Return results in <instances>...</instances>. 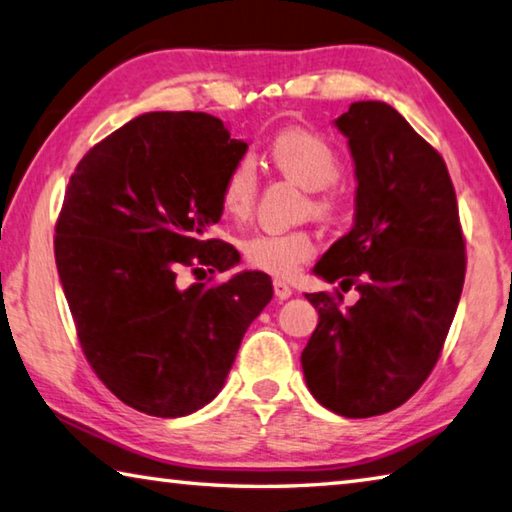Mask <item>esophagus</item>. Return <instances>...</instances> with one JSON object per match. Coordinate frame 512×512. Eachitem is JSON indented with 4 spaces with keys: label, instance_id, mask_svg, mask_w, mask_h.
Listing matches in <instances>:
<instances>
[{
    "label": "esophagus",
    "instance_id": "esophagus-1",
    "mask_svg": "<svg viewBox=\"0 0 512 512\" xmlns=\"http://www.w3.org/2000/svg\"><path fill=\"white\" fill-rule=\"evenodd\" d=\"M274 294L283 301V299H290L294 290H292V285H288L285 281H274Z\"/></svg>",
    "mask_w": 512,
    "mask_h": 512
}]
</instances>
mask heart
<instances>
[{"instance_id": "heart-1", "label": "heart", "mask_w": 512, "mask_h": 512, "mask_svg": "<svg viewBox=\"0 0 512 512\" xmlns=\"http://www.w3.org/2000/svg\"><path fill=\"white\" fill-rule=\"evenodd\" d=\"M272 164L310 191L308 211L321 220H333L342 211V195L333 184L342 175V155L326 137L292 128L276 134L270 143ZM258 197V170L251 157H240L222 179L220 200L233 218H247ZM317 245L306 229L258 231L242 240L247 265L276 279H290L303 263L315 256Z\"/></svg>"}]
</instances>
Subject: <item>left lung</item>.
<instances>
[{
    "label": "left lung",
    "mask_w": 512,
    "mask_h": 512,
    "mask_svg": "<svg viewBox=\"0 0 512 512\" xmlns=\"http://www.w3.org/2000/svg\"><path fill=\"white\" fill-rule=\"evenodd\" d=\"M357 175L355 227L315 265L360 292L306 294L319 324L301 353L308 389L346 418L387 414L441 357L465 281V238L443 157L391 105L360 101L335 121Z\"/></svg>",
    "instance_id": "8db88e82"
}]
</instances>
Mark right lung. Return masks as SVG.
Instances as JSON below:
<instances>
[{
    "label": "right lung",
    "instance_id": "right-lung-1",
    "mask_svg": "<svg viewBox=\"0 0 512 512\" xmlns=\"http://www.w3.org/2000/svg\"><path fill=\"white\" fill-rule=\"evenodd\" d=\"M247 143L204 112H148L89 148L56 220L58 276L80 348L107 389L157 418L222 389L242 335L272 299L263 272L182 288L179 274L240 261L206 238Z\"/></svg>",
    "mask_w": 512,
    "mask_h": 512
}]
</instances>
